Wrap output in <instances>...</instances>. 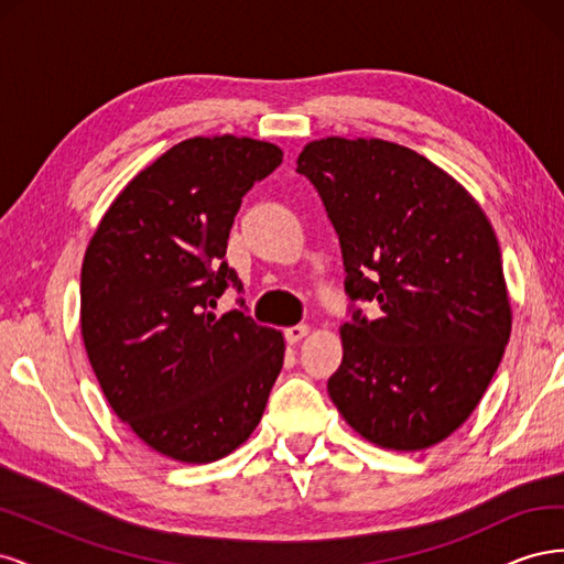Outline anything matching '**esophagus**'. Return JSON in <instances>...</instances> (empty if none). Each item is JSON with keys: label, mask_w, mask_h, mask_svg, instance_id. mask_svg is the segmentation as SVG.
<instances>
[{"label": "esophagus", "mask_w": 564, "mask_h": 564, "mask_svg": "<svg viewBox=\"0 0 564 564\" xmlns=\"http://www.w3.org/2000/svg\"><path fill=\"white\" fill-rule=\"evenodd\" d=\"M308 327H305V324H296V327H289V329H284V338H286V344L289 346H294V344H299L301 338H305L308 336Z\"/></svg>", "instance_id": "34e87169"}]
</instances>
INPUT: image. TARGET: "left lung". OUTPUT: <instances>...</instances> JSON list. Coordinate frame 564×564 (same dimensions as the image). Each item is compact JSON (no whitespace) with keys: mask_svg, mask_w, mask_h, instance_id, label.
Wrapping results in <instances>:
<instances>
[{"mask_svg":"<svg viewBox=\"0 0 564 564\" xmlns=\"http://www.w3.org/2000/svg\"><path fill=\"white\" fill-rule=\"evenodd\" d=\"M296 164L338 235L346 294L381 311L352 305L329 398L373 445L429 449L473 414L510 338L497 235L464 185L404 145L329 135Z\"/></svg>","mask_w":564,"mask_h":564,"instance_id":"8db88e82","label":"left lung"}]
</instances>
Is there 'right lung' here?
<instances>
[{
    "label": "right lung",
    "mask_w": 564,
    "mask_h": 564,
    "mask_svg": "<svg viewBox=\"0 0 564 564\" xmlns=\"http://www.w3.org/2000/svg\"><path fill=\"white\" fill-rule=\"evenodd\" d=\"M282 150L195 135L135 174L82 263V338L112 412L181 464H212L259 425L284 338L245 311L214 315L235 286L228 235L242 197ZM245 305V301H240Z\"/></svg>",
    "instance_id": "obj_1"
}]
</instances>
